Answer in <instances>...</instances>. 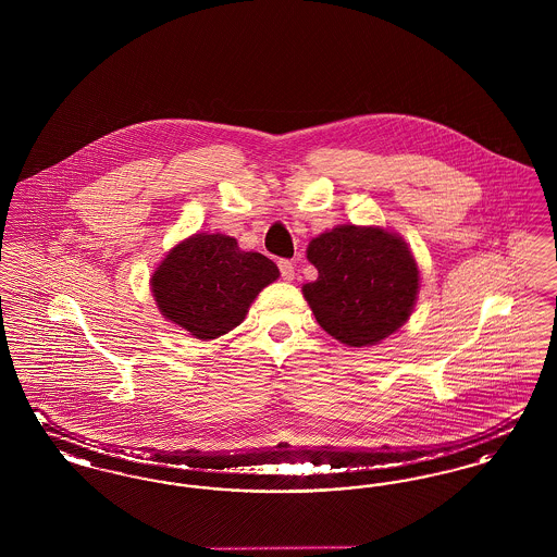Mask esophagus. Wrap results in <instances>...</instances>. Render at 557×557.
Listing matches in <instances>:
<instances>
[{"label":"esophagus","mask_w":557,"mask_h":557,"mask_svg":"<svg viewBox=\"0 0 557 557\" xmlns=\"http://www.w3.org/2000/svg\"><path fill=\"white\" fill-rule=\"evenodd\" d=\"M280 271L284 282H292L294 280V263L292 261H280Z\"/></svg>","instance_id":"esophagus-1"}]
</instances>
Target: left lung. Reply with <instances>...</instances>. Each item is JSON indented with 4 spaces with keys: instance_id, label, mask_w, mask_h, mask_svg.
Here are the masks:
<instances>
[{
    "instance_id": "8db88e82",
    "label": "left lung",
    "mask_w": 557,
    "mask_h": 557,
    "mask_svg": "<svg viewBox=\"0 0 557 557\" xmlns=\"http://www.w3.org/2000/svg\"><path fill=\"white\" fill-rule=\"evenodd\" d=\"M318 280L302 286L319 325L355 348L380 345L411 318L420 267L407 242L380 225H336L309 242Z\"/></svg>"
}]
</instances>
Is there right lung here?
Returning a JSON list of instances; mask_svg holds the SVG:
<instances>
[{
	"label": "right lung",
	"instance_id": "obj_1",
	"mask_svg": "<svg viewBox=\"0 0 557 557\" xmlns=\"http://www.w3.org/2000/svg\"><path fill=\"white\" fill-rule=\"evenodd\" d=\"M280 277L261 252L238 239L198 232L175 244L150 277L160 315L198 341H214L246 319L259 292Z\"/></svg>",
	"mask_w": 557,
	"mask_h": 557
}]
</instances>
